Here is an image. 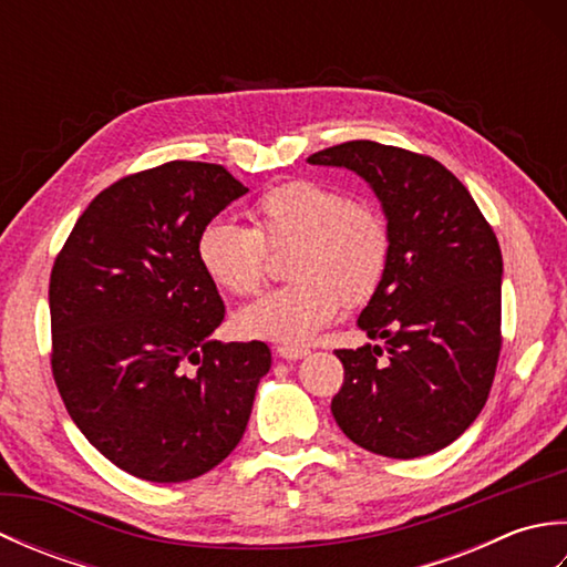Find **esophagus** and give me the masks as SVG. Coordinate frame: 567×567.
I'll list each match as a JSON object with an SVG mask.
<instances>
[{
  "instance_id": "esophagus-1",
  "label": "esophagus",
  "mask_w": 567,
  "mask_h": 567,
  "mask_svg": "<svg viewBox=\"0 0 567 567\" xmlns=\"http://www.w3.org/2000/svg\"><path fill=\"white\" fill-rule=\"evenodd\" d=\"M309 351L307 348H297V346H280L277 348V355L285 358V360H302Z\"/></svg>"
}]
</instances>
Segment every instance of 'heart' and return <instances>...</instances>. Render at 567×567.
Returning a JSON list of instances; mask_svg holds the SVG:
<instances>
[{"label": "heart", "instance_id": "heart-1", "mask_svg": "<svg viewBox=\"0 0 567 567\" xmlns=\"http://www.w3.org/2000/svg\"><path fill=\"white\" fill-rule=\"evenodd\" d=\"M252 228L212 219L197 236L204 275L228 295L256 292L268 250L290 248L287 275L295 282L238 309L244 339L305 346L348 305L378 292L390 262V226L378 207L355 202L319 179H290L252 204Z\"/></svg>", "mask_w": 567, "mask_h": 567}]
</instances>
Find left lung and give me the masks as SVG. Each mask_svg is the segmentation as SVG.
I'll use <instances>...</instances> for the list:
<instances>
[{"label": "left lung", "instance_id": "8db88e82", "mask_svg": "<svg viewBox=\"0 0 567 567\" xmlns=\"http://www.w3.org/2000/svg\"><path fill=\"white\" fill-rule=\"evenodd\" d=\"M348 167L375 192L390 262L358 327L380 346L336 351V424L360 449L419 457L483 412L502 348V250L465 185L429 155L348 141L307 158ZM385 358L382 359L381 355Z\"/></svg>", "mask_w": 567, "mask_h": 567}]
</instances>
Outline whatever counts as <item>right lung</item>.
Wrapping results in <instances>:
<instances>
[{"mask_svg":"<svg viewBox=\"0 0 567 567\" xmlns=\"http://www.w3.org/2000/svg\"><path fill=\"white\" fill-rule=\"evenodd\" d=\"M246 192L224 165L151 167L100 192L55 258L58 392L84 439L148 483L219 465L270 370L262 341L209 339L224 302L195 250L202 226Z\"/></svg>","mask_w":567,"mask_h":567,"instance_id":"obj_1","label":"right lung"}]
</instances>
